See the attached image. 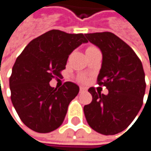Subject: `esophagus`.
Returning a JSON list of instances; mask_svg holds the SVG:
<instances>
[{
    "mask_svg": "<svg viewBox=\"0 0 151 151\" xmlns=\"http://www.w3.org/2000/svg\"><path fill=\"white\" fill-rule=\"evenodd\" d=\"M87 91V88L84 87H80V93H82V92H86Z\"/></svg>",
    "mask_w": 151,
    "mask_h": 151,
    "instance_id": "obj_1",
    "label": "esophagus"
}]
</instances>
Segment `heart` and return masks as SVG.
<instances>
[{"mask_svg":"<svg viewBox=\"0 0 151 151\" xmlns=\"http://www.w3.org/2000/svg\"><path fill=\"white\" fill-rule=\"evenodd\" d=\"M93 48H95V47H87V51H88V50L93 49ZM80 81H86V79H85L84 77H81V79H80Z\"/></svg>","mask_w":151,"mask_h":151,"instance_id":"obj_1","label":"heart"}]
</instances>
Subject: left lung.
<instances>
[{"mask_svg": "<svg viewBox=\"0 0 151 151\" xmlns=\"http://www.w3.org/2000/svg\"><path fill=\"white\" fill-rule=\"evenodd\" d=\"M85 35L101 50L103 61L98 84L106 87L109 93L104 95L90 87L88 92L93 100L84 106V114L94 131L114 135L131 124L142 107L146 87L143 65L134 51L115 34Z\"/></svg>", "mask_w": 151, "mask_h": 151, "instance_id": "1", "label": "left lung"}]
</instances>
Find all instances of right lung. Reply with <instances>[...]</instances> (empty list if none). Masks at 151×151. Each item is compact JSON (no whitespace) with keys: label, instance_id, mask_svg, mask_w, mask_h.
Segmentation results:
<instances>
[{"label":"right lung","instance_id":"1","mask_svg":"<svg viewBox=\"0 0 151 151\" xmlns=\"http://www.w3.org/2000/svg\"><path fill=\"white\" fill-rule=\"evenodd\" d=\"M86 42L83 34L52 29L32 40L17 58L9 79L11 100L21 121L31 130L50 132L63 123L79 87L66 81L57 89L49 82L61 76L69 55Z\"/></svg>","mask_w":151,"mask_h":151}]
</instances>
